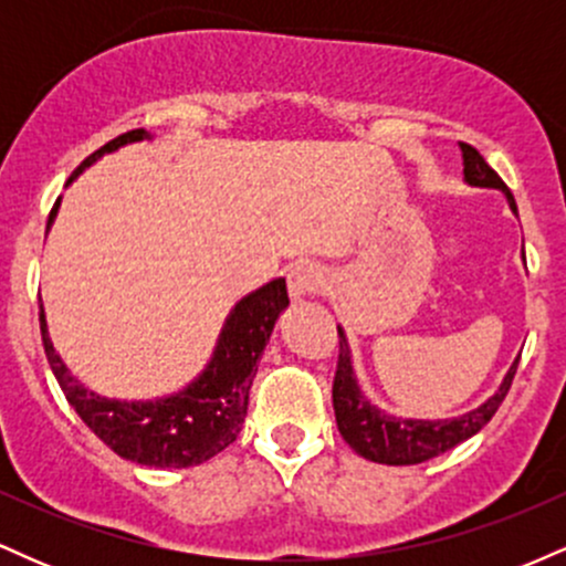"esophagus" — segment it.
<instances>
[{
    "instance_id": "obj_1",
    "label": "esophagus",
    "mask_w": 566,
    "mask_h": 566,
    "mask_svg": "<svg viewBox=\"0 0 566 566\" xmlns=\"http://www.w3.org/2000/svg\"><path fill=\"white\" fill-rule=\"evenodd\" d=\"M322 284H324V274H322L319 265H314V263L301 261L287 271V290H290V297L295 303L316 295V292L322 290Z\"/></svg>"
}]
</instances>
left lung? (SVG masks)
Wrapping results in <instances>:
<instances>
[{
  "mask_svg": "<svg viewBox=\"0 0 566 566\" xmlns=\"http://www.w3.org/2000/svg\"><path fill=\"white\" fill-rule=\"evenodd\" d=\"M460 154H463V180L476 188H497L509 199L511 212L516 216V201L509 186L500 180V175L486 165L482 154L469 143H460ZM340 335V356H337V373L333 382V407L335 420L340 437L348 441V447L361 458L373 460V463L386 465H415L426 463V460L439 458V454L450 452L460 441L471 439L490 423L492 415L503 405L505 394H509L513 375H516L518 356L505 373L503 382L497 391L479 405L471 412L458 415V418L444 420H418V418H396L378 405L367 399L361 391L359 378L354 373V359H350L348 337L343 327H337Z\"/></svg>",
  "mask_w": 566,
  "mask_h": 566,
  "instance_id": "left-lung-1",
  "label": "left lung"
}]
</instances>
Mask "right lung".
<instances>
[{
  "instance_id": "add662e5",
  "label": "right lung",
  "mask_w": 566,
  "mask_h": 566,
  "mask_svg": "<svg viewBox=\"0 0 566 566\" xmlns=\"http://www.w3.org/2000/svg\"><path fill=\"white\" fill-rule=\"evenodd\" d=\"M151 140L146 129H129L119 138L108 140L76 167L69 184L84 172V167L95 165L103 154H112L127 143ZM61 199L50 212L48 231L57 216ZM290 305L284 279L263 284L250 292L231 308L220 329L216 350L201 373L180 391L159 396V399L127 401L108 399L95 394L69 373L48 333L44 305H39V327H42L44 354L57 378V386L66 394L69 405L84 420V426L95 433L103 444H108L119 458L133 460L154 469H188L205 460L216 458L242 431L250 386L258 373L265 343H269L274 324Z\"/></svg>"
}]
</instances>
